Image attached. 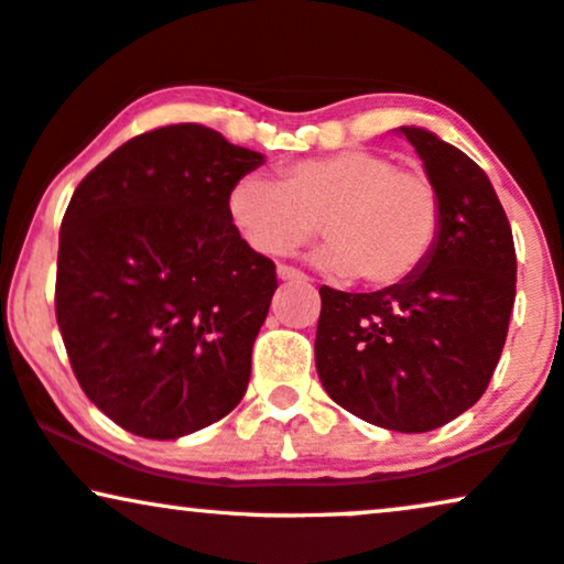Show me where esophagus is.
I'll return each instance as SVG.
<instances>
[{
	"mask_svg": "<svg viewBox=\"0 0 564 564\" xmlns=\"http://www.w3.org/2000/svg\"><path fill=\"white\" fill-rule=\"evenodd\" d=\"M278 278H281V281H299V283L306 281V275L299 273V270L291 265H278Z\"/></svg>",
	"mask_w": 564,
	"mask_h": 564,
	"instance_id": "esophagus-1",
	"label": "esophagus"
}]
</instances>
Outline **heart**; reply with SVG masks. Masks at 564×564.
I'll return each mask as SVG.
<instances>
[{
	"label": "heart",
	"mask_w": 564,
	"mask_h": 564,
	"mask_svg": "<svg viewBox=\"0 0 564 564\" xmlns=\"http://www.w3.org/2000/svg\"><path fill=\"white\" fill-rule=\"evenodd\" d=\"M229 216L260 254L281 258L319 234L330 239L317 265L375 289L411 278L440 237V197L422 171L390 155L346 148L281 169V182L247 174L234 184Z\"/></svg>",
	"instance_id": "heart-1"
}]
</instances>
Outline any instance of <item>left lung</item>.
Returning <instances> with one entry per match:
<instances>
[{
  "instance_id": "left-lung-1",
  "label": "left lung",
  "mask_w": 564,
  "mask_h": 564,
  "mask_svg": "<svg viewBox=\"0 0 564 564\" xmlns=\"http://www.w3.org/2000/svg\"><path fill=\"white\" fill-rule=\"evenodd\" d=\"M440 197L424 265L372 294L319 289L315 361L327 395L393 432H430L479 401L516 304V245L489 176L424 127H401Z\"/></svg>"
}]
</instances>
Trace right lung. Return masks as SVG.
<instances>
[{
    "label": "right lung",
    "mask_w": 564,
    "mask_h": 564,
    "mask_svg": "<svg viewBox=\"0 0 564 564\" xmlns=\"http://www.w3.org/2000/svg\"><path fill=\"white\" fill-rule=\"evenodd\" d=\"M262 163L210 127L171 124L127 140L69 199L56 323L83 393L138 437H184L247 393L278 281L229 195Z\"/></svg>",
    "instance_id": "1"
}]
</instances>
